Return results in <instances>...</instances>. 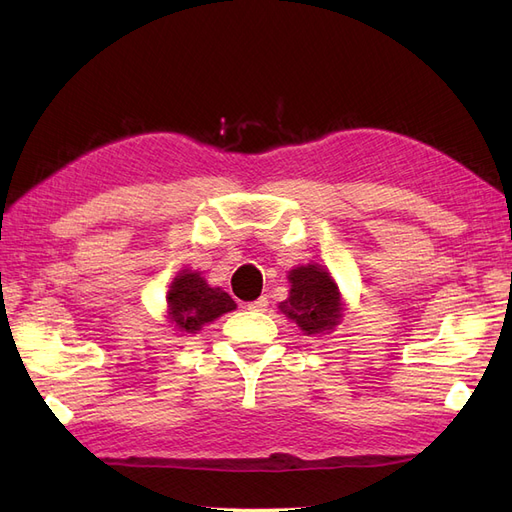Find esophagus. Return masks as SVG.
Returning <instances> with one entry per match:
<instances>
[{
    "mask_svg": "<svg viewBox=\"0 0 512 512\" xmlns=\"http://www.w3.org/2000/svg\"><path fill=\"white\" fill-rule=\"evenodd\" d=\"M267 305H269V299H267V297H260V299H256V301L247 303V309H252V312H265Z\"/></svg>",
    "mask_w": 512,
    "mask_h": 512,
    "instance_id": "obj_1",
    "label": "esophagus"
}]
</instances>
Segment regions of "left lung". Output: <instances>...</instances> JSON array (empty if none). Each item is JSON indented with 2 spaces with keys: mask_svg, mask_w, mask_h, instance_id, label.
<instances>
[{
  "mask_svg": "<svg viewBox=\"0 0 512 512\" xmlns=\"http://www.w3.org/2000/svg\"><path fill=\"white\" fill-rule=\"evenodd\" d=\"M290 292L280 312L290 318L303 335H327L344 318L346 303L331 273L318 262L288 271Z\"/></svg>",
  "mask_w": 512,
  "mask_h": 512,
  "instance_id": "8db88e82",
  "label": "left lung"
}]
</instances>
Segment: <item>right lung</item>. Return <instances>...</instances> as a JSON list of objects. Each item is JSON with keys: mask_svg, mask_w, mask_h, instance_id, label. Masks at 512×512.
<instances>
[{"mask_svg": "<svg viewBox=\"0 0 512 512\" xmlns=\"http://www.w3.org/2000/svg\"><path fill=\"white\" fill-rule=\"evenodd\" d=\"M237 309L220 286H209L200 271L181 269L166 292V318L181 335L198 333L205 324Z\"/></svg>", "mask_w": 512, "mask_h": 512, "instance_id": "obj_1", "label": "right lung"}]
</instances>
